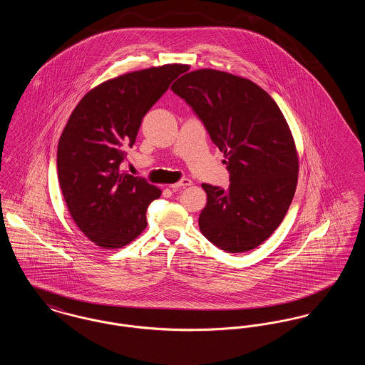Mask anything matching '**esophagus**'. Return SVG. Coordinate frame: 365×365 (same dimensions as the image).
<instances>
[{
    "label": "esophagus",
    "instance_id": "34e87169",
    "mask_svg": "<svg viewBox=\"0 0 365 365\" xmlns=\"http://www.w3.org/2000/svg\"><path fill=\"white\" fill-rule=\"evenodd\" d=\"M191 180L190 179H187V178H185V179H182V180H179V182H176L174 185H171L170 187L175 190V189H182V187H186V186H190Z\"/></svg>",
    "mask_w": 365,
    "mask_h": 365
}]
</instances>
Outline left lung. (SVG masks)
<instances>
[{"mask_svg": "<svg viewBox=\"0 0 365 365\" xmlns=\"http://www.w3.org/2000/svg\"><path fill=\"white\" fill-rule=\"evenodd\" d=\"M171 88L204 123L230 173L226 190L202 183L208 200L201 232L227 253L257 247L282 223L298 180L294 139L282 110L260 86L223 71H191Z\"/></svg>", "mask_w": 365, "mask_h": 365, "instance_id": "obj_1", "label": "left lung"}]
</instances>
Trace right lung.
Segmentation results:
<instances>
[{
    "instance_id": "right-lung-1",
    "label": "right lung",
    "mask_w": 365,
    "mask_h": 365,
    "mask_svg": "<svg viewBox=\"0 0 365 365\" xmlns=\"http://www.w3.org/2000/svg\"><path fill=\"white\" fill-rule=\"evenodd\" d=\"M187 66L128 72L90 90L58 140L57 175L67 208L90 241L118 249L146 228V209L161 190L122 173L143 116Z\"/></svg>"
}]
</instances>
